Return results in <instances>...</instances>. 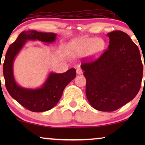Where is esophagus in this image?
<instances>
[{
	"instance_id": "1",
	"label": "esophagus",
	"mask_w": 145,
	"mask_h": 145,
	"mask_svg": "<svg viewBox=\"0 0 145 145\" xmlns=\"http://www.w3.org/2000/svg\"><path fill=\"white\" fill-rule=\"evenodd\" d=\"M76 73H77V74H82V70L80 68H77L76 69Z\"/></svg>"
}]
</instances>
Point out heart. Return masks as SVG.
<instances>
[{
    "label": "heart",
    "instance_id": "1",
    "mask_svg": "<svg viewBox=\"0 0 145 145\" xmlns=\"http://www.w3.org/2000/svg\"><path fill=\"white\" fill-rule=\"evenodd\" d=\"M104 49L102 39L95 37H82L75 38L69 43L67 52L71 57H78L88 53L92 58L100 57Z\"/></svg>",
    "mask_w": 145,
    "mask_h": 145
}]
</instances>
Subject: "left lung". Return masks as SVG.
Masks as SVG:
<instances>
[{"label":"left lung","mask_w":145,"mask_h":145,"mask_svg":"<svg viewBox=\"0 0 145 145\" xmlns=\"http://www.w3.org/2000/svg\"><path fill=\"white\" fill-rule=\"evenodd\" d=\"M107 35L108 49L96 61L82 63L81 68L86 79V97L92 108L113 112L138 94L143 66L139 49L127 33L118 30Z\"/></svg>","instance_id":"obj_1"}]
</instances>
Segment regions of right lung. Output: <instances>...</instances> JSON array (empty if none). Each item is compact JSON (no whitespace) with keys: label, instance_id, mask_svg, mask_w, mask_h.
Wrapping results in <instances>:
<instances>
[{"label":"right lung","instance_id":"1","mask_svg":"<svg viewBox=\"0 0 145 145\" xmlns=\"http://www.w3.org/2000/svg\"><path fill=\"white\" fill-rule=\"evenodd\" d=\"M56 37L57 34L54 33L24 31L10 45L6 53L3 64L6 88L15 100L31 112H45L56 106L65 87L76 76V70L72 68L61 74L50 72L40 88H26L20 86L16 82L13 72L14 61L28 40L51 43L55 41Z\"/></svg>","mask_w":145,"mask_h":145}]
</instances>
